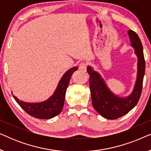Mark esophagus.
I'll list each match as a JSON object with an SVG mask.
<instances>
[{"mask_svg":"<svg viewBox=\"0 0 151 151\" xmlns=\"http://www.w3.org/2000/svg\"><path fill=\"white\" fill-rule=\"evenodd\" d=\"M79 69L82 71H86V65L84 63H81L79 65Z\"/></svg>","mask_w":151,"mask_h":151,"instance_id":"obj_1","label":"esophagus"}]
</instances>
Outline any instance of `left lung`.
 <instances>
[{
    "label": "left lung",
    "mask_w": 151,
    "mask_h": 151,
    "mask_svg": "<svg viewBox=\"0 0 151 151\" xmlns=\"http://www.w3.org/2000/svg\"><path fill=\"white\" fill-rule=\"evenodd\" d=\"M131 45L137 57V78L131 93L120 97L111 91L98 72L91 66L87 67L89 74V86L92 105L99 114L108 119H115L124 115L137 104L141 96L142 84L145 73L143 47L137 34L132 30L128 32Z\"/></svg>",
    "instance_id": "left-lung-1"
}]
</instances>
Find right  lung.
I'll use <instances>...</instances> for the list:
<instances>
[{
  "label": "right lung",
  "mask_w": 151,
  "mask_h": 151,
  "mask_svg": "<svg viewBox=\"0 0 151 151\" xmlns=\"http://www.w3.org/2000/svg\"><path fill=\"white\" fill-rule=\"evenodd\" d=\"M78 67H74L66 71L58 84L56 89L47 100L40 102H27L20 100L15 96L14 98L23 110L32 116L41 119L53 118L63 110L65 93L70 79ZM12 93H13L12 92Z\"/></svg>",
  "instance_id": "1"
}]
</instances>
